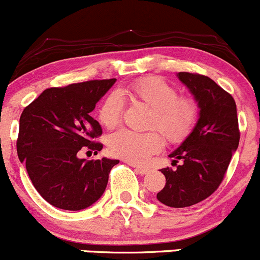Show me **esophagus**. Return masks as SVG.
Masks as SVG:
<instances>
[{
  "label": "esophagus",
  "mask_w": 260,
  "mask_h": 260,
  "mask_svg": "<svg viewBox=\"0 0 260 260\" xmlns=\"http://www.w3.org/2000/svg\"><path fill=\"white\" fill-rule=\"evenodd\" d=\"M131 167H133V168H135L136 173L141 174V175H144V174H148V173H149V168H145V167H140V165H135V164H133V165H131Z\"/></svg>",
  "instance_id": "1"
}]
</instances>
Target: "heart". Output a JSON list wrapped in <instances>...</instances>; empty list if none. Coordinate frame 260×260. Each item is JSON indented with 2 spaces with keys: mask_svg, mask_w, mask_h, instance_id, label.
<instances>
[{
  "mask_svg": "<svg viewBox=\"0 0 260 260\" xmlns=\"http://www.w3.org/2000/svg\"><path fill=\"white\" fill-rule=\"evenodd\" d=\"M120 95L138 101L151 109L149 127L161 131L169 143H180L189 136L199 119V105L188 95H179L178 89L167 80L157 76H146L135 80L120 90ZM117 92L104 99L99 108V121L106 129H114L121 120L124 103ZM162 139L157 131L135 133L121 129L108 139L109 151L133 164H141L154 152L159 151Z\"/></svg>",
  "mask_w": 260,
  "mask_h": 260,
  "instance_id": "heart-1",
  "label": "heart"
}]
</instances>
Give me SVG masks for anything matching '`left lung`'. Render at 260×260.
Returning <instances> with one entry per match:
<instances>
[{
    "label": "left lung",
    "instance_id": "left-lung-1",
    "mask_svg": "<svg viewBox=\"0 0 260 260\" xmlns=\"http://www.w3.org/2000/svg\"><path fill=\"white\" fill-rule=\"evenodd\" d=\"M178 76L198 101L199 119L184 143L169 155L176 169H161L167 183L156 198L168 207L185 208L203 202L219 188L239 145L240 131L237 105L229 92L205 75L179 72Z\"/></svg>",
    "mask_w": 260,
    "mask_h": 260
}]
</instances>
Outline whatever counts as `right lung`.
<instances>
[{
    "label": "right lung",
    "instance_id": "add662e5",
    "mask_svg": "<svg viewBox=\"0 0 260 260\" xmlns=\"http://www.w3.org/2000/svg\"><path fill=\"white\" fill-rule=\"evenodd\" d=\"M116 79L91 80L46 89L23 109L16 146L35 189L56 208L81 210L105 191L109 174L119 160L79 159L81 148L95 154L100 124L90 112Z\"/></svg>",
    "mask_w": 260,
    "mask_h": 260
}]
</instances>
